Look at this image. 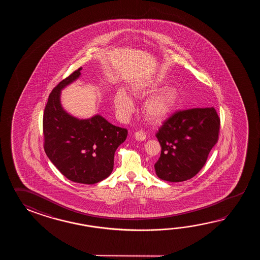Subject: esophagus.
Returning a JSON list of instances; mask_svg holds the SVG:
<instances>
[{
	"label": "esophagus",
	"mask_w": 260,
	"mask_h": 260,
	"mask_svg": "<svg viewBox=\"0 0 260 260\" xmlns=\"http://www.w3.org/2000/svg\"><path fill=\"white\" fill-rule=\"evenodd\" d=\"M135 138L138 141H143L147 138V135L143 131H138V132L135 133Z\"/></svg>",
	"instance_id": "34e87169"
}]
</instances>
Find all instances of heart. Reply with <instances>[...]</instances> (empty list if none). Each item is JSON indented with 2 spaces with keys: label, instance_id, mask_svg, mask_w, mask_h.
<instances>
[{
  "label": "heart",
  "instance_id": "heart-1",
  "mask_svg": "<svg viewBox=\"0 0 260 260\" xmlns=\"http://www.w3.org/2000/svg\"><path fill=\"white\" fill-rule=\"evenodd\" d=\"M159 79L145 85H136L132 88L135 95H143L150 91H154L159 86ZM179 101V93L176 88H167L153 94L144 103V115L150 122H160L174 111ZM114 106L122 117H128L135 109L130 95L123 90H120L114 95Z\"/></svg>",
  "mask_w": 260,
  "mask_h": 260
}]
</instances>
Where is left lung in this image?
<instances>
[{
    "mask_svg": "<svg viewBox=\"0 0 260 260\" xmlns=\"http://www.w3.org/2000/svg\"><path fill=\"white\" fill-rule=\"evenodd\" d=\"M220 119L215 108L178 111L164 122L156 138L160 156L154 165L159 178L182 182L204 167L219 136Z\"/></svg>",
    "mask_w": 260,
    "mask_h": 260,
    "instance_id": "8db88e82",
    "label": "left lung"
}]
</instances>
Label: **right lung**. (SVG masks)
Returning <instances> with one entry per match:
<instances>
[{
	"mask_svg": "<svg viewBox=\"0 0 260 260\" xmlns=\"http://www.w3.org/2000/svg\"><path fill=\"white\" fill-rule=\"evenodd\" d=\"M82 68L62 80L50 93L43 118L44 148L53 165L73 182L94 184L113 170L114 153L127 130L100 115L79 120L60 104V91L81 75Z\"/></svg>",
	"mask_w": 260,
	"mask_h": 260,
	"instance_id": "obj_1",
	"label": "right lung"
}]
</instances>
